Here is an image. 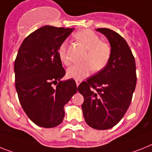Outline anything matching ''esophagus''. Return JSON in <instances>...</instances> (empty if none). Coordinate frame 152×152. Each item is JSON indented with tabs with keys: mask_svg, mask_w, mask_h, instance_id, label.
Segmentation results:
<instances>
[{
	"mask_svg": "<svg viewBox=\"0 0 152 152\" xmlns=\"http://www.w3.org/2000/svg\"><path fill=\"white\" fill-rule=\"evenodd\" d=\"M80 83H81V80H76V86H79V85H80Z\"/></svg>",
	"mask_w": 152,
	"mask_h": 152,
	"instance_id": "obj_1",
	"label": "esophagus"
}]
</instances>
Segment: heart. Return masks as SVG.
I'll return each mask as SVG.
<instances>
[{"instance_id": "obj_1", "label": "heart", "mask_w": 152, "mask_h": 152, "mask_svg": "<svg viewBox=\"0 0 152 152\" xmlns=\"http://www.w3.org/2000/svg\"><path fill=\"white\" fill-rule=\"evenodd\" d=\"M75 36L88 50L84 59L88 63L71 66L66 71V75L69 78L82 80L90 75L92 68L94 71L103 69L109 62L111 50L109 45L102 42L100 37L90 30L80 31ZM58 53L60 60L66 66L71 63L66 42H63L59 46Z\"/></svg>"}]
</instances>
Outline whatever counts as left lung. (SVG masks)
Here are the masks:
<instances>
[{
  "mask_svg": "<svg viewBox=\"0 0 152 152\" xmlns=\"http://www.w3.org/2000/svg\"><path fill=\"white\" fill-rule=\"evenodd\" d=\"M96 31L109 41L110 57L103 69L80 84L78 91L84 97L82 110L86 123L94 129L107 130L123 118L129 107L137 82L136 66L123 37L109 28Z\"/></svg>",
  "mask_w": 152,
  "mask_h": 152,
  "instance_id": "1",
  "label": "left lung"
}]
</instances>
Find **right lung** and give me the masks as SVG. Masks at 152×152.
Here are the masks:
<instances>
[{"label": "right lung", "instance_id": "1", "mask_svg": "<svg viewBox=\"0 0 152 152\" xmlns=\"http://www.w3.org/2000/svg\"><path fill=\"white\" fill-rule=\"evenodd\" d=\"M73 30L43 26L25 38L18 52L15 74L19 101L39 127L59 125L65 117V104L77 92L74 80L60 81L66 72L58 53Z\"/></svg>", "mask_w": 152, "mask_h": 152}]
</instances>
